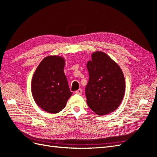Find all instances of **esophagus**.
<instances>
[{
    "mask_svg": "<svg viewBox=\"0 0 157 157\" xmlns=\"http://www.w3.org/2000/svg\"><path fill=\"white\" fill-rule=\"evenodd\" d=\"M75 94H78V95H81L82 94V90L81 88H79L77 91H75Z\"/></svg>",
    "mask_w": 157,
    "mask_h": 157,
    "instance_id": "esophagus-1",
    "label": "esophagus"
}]
</instances>
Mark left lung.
<instances>
[{"instance_id": "1", "label": "left lung", "mask_w": 157, "mask_h": 157, "mask_svg": "<svg viewBox=\"0 0 157 157\" xmlns=\"http://www.w3.org/2000/svg\"><path fill=\"white\" fill-rule=\"evenodd\" d=\"M86 67L89 80L85 88L87 104L98 115L117 109L125 92V79L121 68L107 54L101 51L92 54Z\"/></svg>"}]
</instances>
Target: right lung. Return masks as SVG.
I'll use <instances>...</instances> for the list:
<instances>
[{
    "label": "right lung",
    "instance_id": "1",
    "mask_svg": "<svg viewBox=\"0 0 157 157\" xmlns=\"http://www.w3.org/2000/svg\"><path fill=\"white\" fill-rule=\"evenodd\" d=\"M65 64L63 57L47 56L41 61L33 76V99L38 106L48 113L60 112L73 94L64 73Z\"/></svg>",
    "mask_w": 157,
    "mask_h": 157
}]
</instances>
